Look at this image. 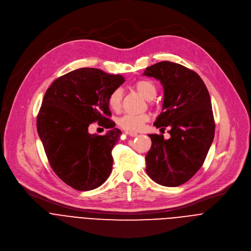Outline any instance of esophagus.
I'll list each match as a JSON object with an SVG mask.
<instances>
[{
	"label": "esophagus",
	"instance_id": "esophagus-1",
	"mask_svg": "<svg viewBox=\"0 0 251 251\" xmlns=\"http://www.w3.org/2000/svg\"><path fill=\"white\" fill-rule=\"evenodd\" d=\"M126 134H127V135H129V136H131V137H136V136L138 135L137 133L132 132V131H127V132H126Z\"/></svg>",
	"mask_w": 251,
	"mask_h": 251
}]
</instances>
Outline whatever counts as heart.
Here are the masks:
<instances>
[{
  "mask_svg": "<svg viewBox=\"0 0 251 251\" xmlns=\"http://www.w3.org/2000/svg\"><path fill=\"white\" fill-rule=\"evenodd\" d=\"M133 87L135 90L144 97L146 100H152L157 93L156 85L146 79H142L134 83ZM122 90L120 88L114 89L108 97V105L114 111H119L122 105ZM150 119L148 114H125L118 120V124L121 128L128 131H139L143 128L144 124Z\"/></svg>",
  "mask_w": 251,
  "mask_h": 251,
  "instance_id": "b5f03b06",
  "label": "heart"
}]
</instances>
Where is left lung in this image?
I'll return each instance as SVG.
<instances>
[{
    "label": "left lung",
    "instance_id": "1",
    "mask_svg": "<svg viewBox=\"0 0 251 251\" xmlns=\"http://www.w3.org/2000/svg\"><path fill=\"white\" fill-rule=\"evenodd\" d=\"M143 75L163 85V112L154 125L169 128L170 139L150 134L152 146L146 155V172L154 182L177 187L188 182L202 166L214 137L209 93L200 75L181 64L161 61Z\"/></svg>",
    "mask_w": 251,
    "mask_h": 251
}]
</instances>
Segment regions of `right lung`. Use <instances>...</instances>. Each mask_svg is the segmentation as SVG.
<instances>
[{"instance_id":"1","label":"right lung","mask_w":251,"mask_h":251,"mask_svg":"<svg viewBox=\"0 0 251 251\" xmlns=\"http://www.w3.org/2000/svg\"><path fill=\"white\" fill-rule=\"evenodd\" d=\"M124 81L122 75L83 67L58 77L47 90L38 133L51 169L69 187L94 190L110 176L111 151L121 131L109 119L108 97ZM94 122L109 132L90 134L88 128Z\"/></svg>"}]
</instances>
